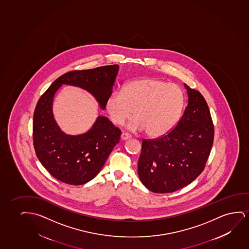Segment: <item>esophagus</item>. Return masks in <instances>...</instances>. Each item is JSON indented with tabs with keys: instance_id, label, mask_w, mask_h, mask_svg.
I'll return each instance as SVG.
<instances>
[{
	"instance_id": "34e87169",
	"label": "esophagus",
	"mask_w": 249,
	"mask_h": 249,
	"mask_svg": "<svg viewBox=\"0 0 249 249\" xmlns=\"http://www.w3.org/2000/svg\"><path fill=\"white\" fill-rule=\"evenodd\" d=\"M130 138H131V135L128 133H123L121 135V139L123 140H129Z\"/></svg>"
}]
</instances>
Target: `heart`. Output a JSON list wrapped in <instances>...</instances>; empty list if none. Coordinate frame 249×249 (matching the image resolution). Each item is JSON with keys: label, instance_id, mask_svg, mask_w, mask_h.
Instances as JSON below:
<instances>
[{"label": "heart", "instance_id": "heart-1", "mask_svg": "<svg viewBox=\"0 0 249 249\" xmlns=\"http://www.w3.org/2000/svg\"><path fill=\"white\" fill-rule=\"evenodd\" d=\"M183 89L175 83L156 78H142L127 83L123 90H115L106 99V109L110 122L127 125L132 131H143L152 138L168 133L179 118L184 107Z\"/></svg>", "mask_w": 249, "mask_h": 249}]
</instances>
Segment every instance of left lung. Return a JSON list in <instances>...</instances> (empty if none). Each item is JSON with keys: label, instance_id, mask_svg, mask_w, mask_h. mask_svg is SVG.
<instances>
[{"label": "left lung", "instance_id": "obj_1", "mask_svg": "<svg viewBox=\"0 0 249 249\" xmlns=\"http://www.w3.org/2000/svg\"><path fill=\"white\" fill-rule=\"evenodd\" d=\"M188 106L174 128L157 139L143 140L138 161L142 184L155 193H171L191 184L204 169L214 126L201 92L184 84Z\"/></svg>", "mask_w": 249, "mask_h": 249}]
</instances>
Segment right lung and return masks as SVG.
Masks as SVG:
<instances>
[{"instance_id":"add662e5","label":"right lung","mask_w":249,"mask_h":249,"mask_svg":"<svg viewBox=\"0 0 249 249\" xmlns=\"http://www.w3.org/2000/svg\"><path fill=\"white\" fill-rule=\"evenodd\" d=\"M118 70L119 65H113L67 72L38 100L33 116L35 151L42 166L58 180L72 185L92 180L119 142L121 130L107 117L99 116L89 132L75 136L65 134L53 115L55 92L63 84L79 87L94 96L105 109Z\"/></svg>"}]
</instances>
